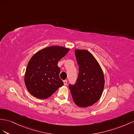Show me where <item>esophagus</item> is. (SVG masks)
<instances>
[{
    "instance_id": "1",
    "label": "esophagus",
    "mask_w": 134,
    "mask_h": 134,
    "mask_svg": "<svg viewBox=\"0 0 134 134\" xmlns=\"http://www.w3.org/2000/svg\"><path fill=\"white\" fill-rule=\"evenodd\" d=\"M63 83H64V85H67V81L66 80H64V81H63Z\"/></svg>"
}]
</instances>
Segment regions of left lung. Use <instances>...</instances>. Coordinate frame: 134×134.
I'll return each mask as SVG.
<instances>
[{
  "mask_svg": "<svg viewBox=\"0 0 134 134\" xmlns=\"http://www.w3.org/2000/svg\"><path fill=\"white\" fill-rule=\"evenodd\" d=\"M79 65L76 83L69 85L74 101L77 106L86 108L97 102L104 88L102 70L97 60L86 50H75Z\"/></svg>",
  "mask_w": 134,
  "mask_h": 134,
  "instance_id": "8db88e82",
  "label": "left lung"
}]
</instances>
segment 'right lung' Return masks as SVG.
Instances as JSON below:
<instances>
[{
    "instance_id": "add662e5",
    "label": "right lung",
    "mask_w": 134,
    "mask_h": 134,
    "mask_svg": "<svg viewBox=\"0 0 134 134\" xmlns=\"http://www.w3.org/2000/svg\"><path fill=\"white\" fill-rule=\"evenodd\" d=\"M69 50L62 46H53L33 55L27 65L24 77L30 94L37 98L46 99L63 85L59 76L60 69L58 63Z\"/></svg>"
}]
</instances>
